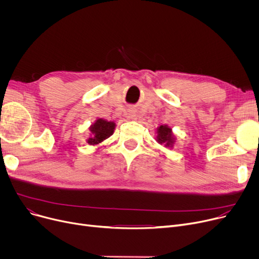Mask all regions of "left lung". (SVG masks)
<instances>
[{"label":"left lung","instance_id":"1","mask_svg":"<svg viewBox=\"0 0 259 259\" xmlns=\"http://www.w3.org/2000/svg\"><path fill=\"white\" fill-rule=\"evenodd\" d=\"M156 142L166 148H172L175 143V137L172 129L168 125H160L156 128Z\"/></svg>","mask_w":259,"mask_h":259}]
</instances>
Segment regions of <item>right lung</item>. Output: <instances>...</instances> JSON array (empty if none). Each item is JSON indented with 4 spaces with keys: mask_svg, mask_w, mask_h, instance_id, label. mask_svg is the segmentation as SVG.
Masks as SVG:
<instances>
[{
    "mask_svg": "<svg viewBox=\"0 0 259 259\" xmlns=\"http://www.w3.org/2000/svg\"><path fill=\"white\" fill-rule=\"evenodd\" d=\"M115 129V122L108 121L103 118H98L93 124L89 127L90 138L87 140L89 145L95 146L100 145L108 138H110Z\"/></svg>",
    "mask_w": 259,
    "mask_h": 259,
    "instance_id": "1",
    "label": "right lung"
}]
</instances>
